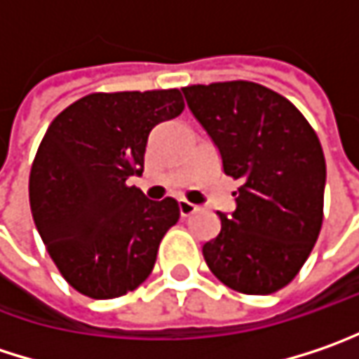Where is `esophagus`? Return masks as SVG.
<instances>
[{
	"instance_id": "34e87169",
	"label": "esophagus",
	"mask_w": 359,
	"mask_h": 359,
	"mask_svg": "<svg viewBox=\"0 0 359 359\" xmlns=\"http://www.w3.org/2000/svg\"><path fill=\"white\" fill-rule=\"evenodd\" d=\"M197 209H199L197 205H193V203H189V201H187V199H180V201H179L180 217H189V215H193V213H195Z\"/></svg>"
}]
</instances>
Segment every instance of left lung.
I'll use <instances>...</instances> for the list:
<instances>
[{
  "label": "left lung",
  "instance_id": "left-lung-1",
  "mask_svg": "<svg viewBox=\"0 0 359 359\" xmlns=\"http://www.w3.org/2000/svg\"><path fill=\"white\" fill-rule=\"evenodd\" d=\"M191 114L242 180L236 211L203 245L209 270L233 290L270 294L301 270L323 223L325 156L303 114L250 81L184 87Z\"/></svg>",
  "mask_w": 359,
  "mask_h": 359
}]
</instances>
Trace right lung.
I'll use <instances>...</instances> for the list:
<instances>
[{"label":"right lung","mask_w":359,"mask_h":359,"mask_svg":"<svg viewBox=\"0 0 359 359\" xmlns=\"http://www.w3.org/2000/svg\"><path fill=\"white\" fill-rule=\"evenodd\" d=\"M182 109L179 89L93 93L46 130L30 170V209L56 268L81 294L116 299L150 276L179 205L150 201L128 179L144 170L150 132Z\"/></svg>","instance_id":"1"}]
</instances>
